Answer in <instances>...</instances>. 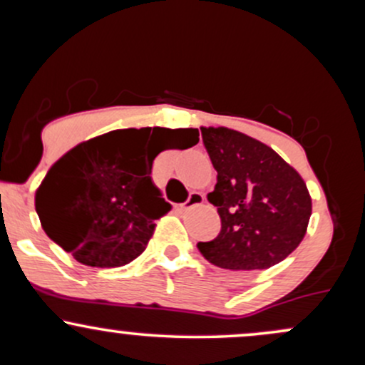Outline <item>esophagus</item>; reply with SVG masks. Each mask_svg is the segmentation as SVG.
I'll use <instances>...</instances> for the list:
<instances>
[{"instance_id":"34e87169","label":"esophagus","mask_w":365,"mask_h":365,"mask_svg":"<svg viewBox=\"0 0 365 365\" xmlns=\"http://www.w3.org/2000/svg\"><path fill=\"white\" fill-rule=\"evenodd\" d=\"M204 200H206V197L200 194V192H192V194L188 195V199L185 200V202L182 204V209H183V211H188V209L204 204Z\"/></svg>"}]
</instances>
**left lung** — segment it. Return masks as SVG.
Returning <instances> with one entry per match:
<instances>
[{
  "label": "left lung",
  "mask_w": 365,
  "mask_h": 365,
  "mask_svg": "<svg viewBox=\"0 0 365 365\" xmlns=\"http://www.w3.org/2000/svg\"><path fill=\"white\" fill-rule=\"evenodd\" d=\"M217 171L207 200L217 207L221 232L199 242L200 254L223 269H267L304 240L312 200L299 171L269 145L226 127H202Z\"/></svg>",
  "instance_id": "left-lung-1"
}]
</instances>
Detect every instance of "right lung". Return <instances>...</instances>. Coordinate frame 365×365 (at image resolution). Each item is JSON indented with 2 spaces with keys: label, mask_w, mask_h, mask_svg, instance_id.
Wrapping results in <instances>:
<instances>
[{
  "label": "right lung",
  "mask_w": 365,
  "mask_h": 365,
  "mask_svg": "<svg viewBox=\"0 0 365 365\" xmlns=\"http://www.w3.org/2000/svg\"><path fill=\"white\" fill-rule=\"evenodd\" d=\"M197 128H125L82 142L36 192L46 235L92 267H120L144 252L171 206L150 178L161 150L192 148Z\"/></svg>",
  "instance_id": "right-lung-1"
}]
</instances>
